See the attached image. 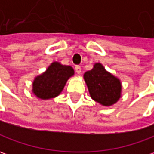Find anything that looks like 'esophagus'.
Masks as SVG:
<instances>
[{"instance_id":"34e87169","label":"esophagus","mask_w":154,"mask_h":154,"mask_svg":"<svg viewBox=\"0 0 154 154\" xmlns=\"http://www.w3.org/2000/svg\"><path fill=\"white\" fill-rule=\"evenodd\" d=\"M75 71H76V72H77V74H80L82 72L81 66H75Z\"/></svg>"}]
</instances>
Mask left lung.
<instances>
[{
	"label": "left lung",
	"mask_w": 154,
	"mask_h": 154,
	"mask_svg": "<svg viewBox=\"0 0 154 154\" xmlns=\"http://www.w3.org/2000/svg\"><path fill=\"white\" fill-rule=\"evenodd\" d=\"M92 99L104 106H110L121 98V81L108 72L100 63L83 75Z\"/></svg>",
	"instance_id": "obj_1"
}]
</instances>
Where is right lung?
Instances as JSON below:
<instances>
[{
	"mask_svg": "<svg viewBox=\"0 0 154 154\" xmlns=\"http://www.w3.org/2000/svg\"><path fill=\"white\" fill-rule=\"evenodd\" d=\"M74 75L70 66L53 62L45 72L35 77L33 82V93L41 99L55 98L61 93L69 77Z\"/></svg>",
	"mask_w": 154,
	"mask_h": 154,
	"instance_id": "1",
	"label": "right lung"
}]
</instances>
